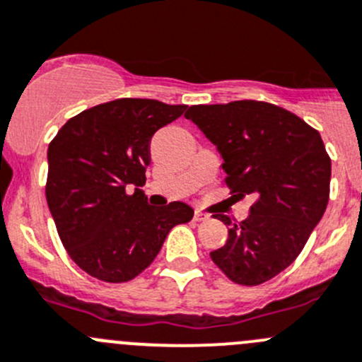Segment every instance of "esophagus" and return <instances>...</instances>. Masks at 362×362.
Returning a JSON list of instances; mask_svg holds the SVG:
<instances>
[{
  "label": "esophagus",
  "instance_id": "1",
  "mask_svg": "<svg viewBox=\"0 0 362 362\" xmlns=\"http://www.w3.org/2000/svg\"><path fill=\"white\" fill-rule=\"evenodd\" d=\"M194 220L195 222H204V220H208V215L202 211H195L194 213Z\"/></svg>",
  "mask_w": 362,
  "mask_h": 362
}]
</instances>
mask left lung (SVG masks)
I'll use <instances>...</instances> for the list:
<instances>
[{
    "mask_svg": "<svg viewBox=\"0 0 362 362\" xmlns=\"http://www.w3.org/2000/svg\"><path fill=\"white\" fill-rule=\"evenodd\" d=\"M222 154L230 194L252 195L250 215L230 222L213 263L233 282L257 286L286 270L325 213L330 158L315 127L263 101L195 105L185 113Z\"/></svg>",
    "mask_w": 362,
    "mask_h": 362,
    "instance_id": "1",
    "label": "left lung"
}]
</instances>
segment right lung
I'll use <instances>...</instances> for the list:
<instances>
[{"label": "right lung", "instance_id": "1", "mask_svg": "<svg viewBox=\"0 0 362 362\" xmlns=\"http://www.w3.org/2000/svg\"><path fill=\"white\" fill-rule=\"evenodd\" d=\"M185 110L156 99H115L69 119L51 140L47 206L71 259L94 279H135L172 227L194 216L185 202L153 208L139 188L146 185L151 139Z\"/></svg>", "mask_w": 362, "mask_h": 362}]
</instances>
